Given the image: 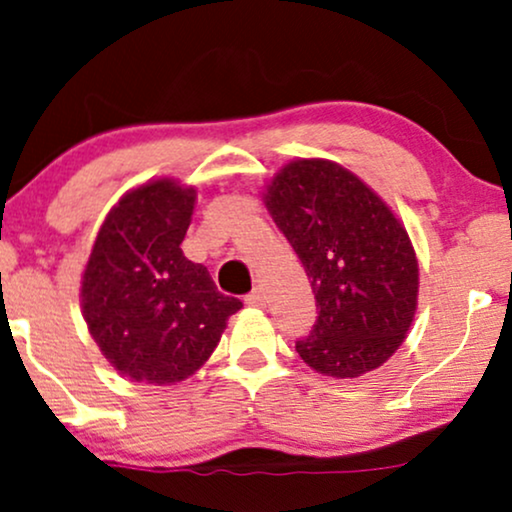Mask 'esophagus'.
Instances as JSON below:
<instances>
[{
    "label": "esophagus",
    "instance_id": "obj_1",
    "mask_svg": "<svg viewBox=\"0 0 512 512\" xmlns=\"http://www.w3.org/2000/svg\"><path fill=\"white\" fill-rule=\"evenodd\" d=\"M245 304L248 306H255V309H262V306H267V297H264L262 288H255L250 292L248 297H245Z\"/></svg>",
    "mask_w": 512,
    "mask_h": 512
}]
</instances>
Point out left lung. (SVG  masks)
Returning <instances> with one entry per match:
<instances>
[{
	"label": "left lung",
	"mask_w": 512,
	"mask_h": 512,
	"mask_svg": "<svg viewBox=\"0 0 512 512\" xmlns=\"http://www.w3.org/2000/svg\"><path fill=\"white\" fill-rule=\"evenodd\" d=\"M262 201L304 264L318 306L297 342L311 370L358 379L400 349L419 299V260L405 224L356 173L330 159H295Z\"/></svg>",
	"instance_id": "8db88e82"
}]
</instances>
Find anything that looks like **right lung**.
<instances>
[{"label": "right lung", "instance_id": "1", "mask_svg": "<svg viewBox=\"0 0 512 512\" xmlns=\"http://www.w3.org/2000/svg\"><path fill=\"white\" fill-rule=\"evenodd\" d=\"M196 189L163 175L128 189L100 224L81 274L79 302L93 342L121 377L170 386L213 356L236 297L217 292L180 243Z\"/></svg>", "mask_w": 512, "mask_h": 512}]
</instances>
